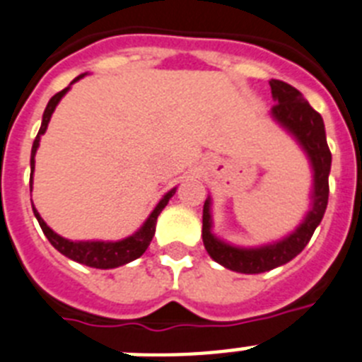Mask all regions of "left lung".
<instances>
[{
    "instance_id": "1",
    "label": "left lung",
    "mask_w": 362,
    "mask_h": 362,
    "mask_svg": "<svg viewBox=\"0 0 362 362\" xmlns=\"http://www.w3.org/2000/svg\"><path fill=\"white\" fill-rule=\"evenodd\" d=\"M272 119L284 129L306 153L312 166V194L310 210L293 232L279 241L261 246H238L219 239L212 232V197H206L203 206V243L210 257L228 270L239 274H263L286 264L303 252L313 232L319 226L328 204V175L332 168V153L326 143L325 123L319 112L313 110L297 88L288 83L272 79Z\"/></svg>"
}]
</instances>
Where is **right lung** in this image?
Listing matches in <instances>:
<instances>
[{"instance_id": "1", "label": "right lung", "mask_w": 362, "mask_h": 362, "mask_svg": "<svg viewBox=\"0 0 362 362\" xmlns=\"http://www.w3.org/2000/svg\"><path fill=\"white\" fill-rule=\"evenodd\" d=\"M86 74H81L78 78L74 79L66 88H63L62 92H57L56 95H52L43 112V121H41V129L37 132L36 139H34V145H32L30 152V190H32V177H34V165H36V152L40 148V139L45 132H47V127H49V121L52 117L54 110H56L57 103L62 101L63 95L70 90V86L76 81H79L81 78H85ZM175 194V188L168 190L165 196L159 199V203L156 204V209L150 212V216L146 217V221L139 226L137 232H134L132 235L124 239H117V241H70V239L62 238L59 233L54 232L47 223L43 221V217L40 216L34 204H32V210H34V216H36L37 223H40L41 230L47 235V239L50 241V245L56 248L57 252H62L65 257L72 259L76 263L86 264V267L92 268H101V270H108V268H117L123 267V264L130 263L134 259L141 257L145 254V250L148 248L150 241H152L153 233H156V223H158V216L163 212V209L166 206V203L170 201V197Z\"/></svg>"}]
</instances>
